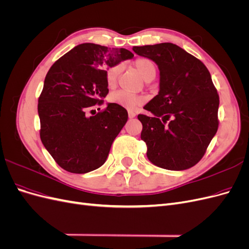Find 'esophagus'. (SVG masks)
I'll use <instances>...</instances> for the list:
<instances>
[{
	"mask_svg": "<svg viewBox=\"0 0 249 249\" xmlns=\"http://www.w3.org/2000/svg\"><path fill=\"white\" fill-rule=\"evenodd\" d=\"M135 116H136V113L133 112V111H129V117L130 118H134Z\"/></svg>",
	"mask_w": 249,
	"mask_h": 249,
	"instance_id": "esophagus-1",
	"label": "esophagus"
}]
</instances>
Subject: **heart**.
<instances>
[{
  "label": "heart",
  "mask_w": 249,
  "mask_h": 249,
  "mask_svg": "<svg viewBox=\"0 0 249 249\" xmlns=\"http://www.w3.org/2000/svg\"><path fill=\"white\" fill-rule=\"evenodd\" d=\"M134 66L144 81L147 79L156 77L157 69H156L155 63L152 61V60L146 59V58H139L136 60V61H135ZM120 71H122V66L120 65L112 66L109 70H107L106 84L109 88L115 87ZM109 101H110V103L118 105V106L123 107L124 109L133 110L144 103L145 97L127 93L125 91H117V92L112 93L109 96Z\"/></svg>",
  "instance_id": "b5f03b06"
}]
</instances>
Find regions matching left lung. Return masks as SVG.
Wrapping results in <instances>:
<instances>
[{
    "label": "left lung",
    "instance_id": "1",
    "mask_svg": "<svg viewBox=\"0 0 249 249\" xmlns=\"http://www.w3.org/2000/svg\"><path fill=\"white\" fill-rule=\"evenodd\" d=\"M133 51L154 61L160 71L159 92L143 107L153 116L138 115L147 159L168 170L191 168L218 129L219 96L211 74L200 60L170 42Z\"/></svg>",
    "mask_w": 249,
    "mask_h": 249
}]
</instances>
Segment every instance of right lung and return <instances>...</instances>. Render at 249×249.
I'll return each instance as SVG.
<instances>
[{"label": "right lung", "mask_w": 249, "mask_h": 249, "mask_svg": "<svg viewBox=\"0 0 249 249\" xmlns=\"http://www.w3.org/2000/svg\"><path fill=\"white\" fill-rule=\"evenodd\" d=\"M133 57L125 49L82 43L52 65L38 100V115L42 144L60 167L86 173L106 162L127 112L112 103L93 116H86V111L109 92L106 70Z\"/></svg>", "instance_id": "obj_1"}]
</instances>
